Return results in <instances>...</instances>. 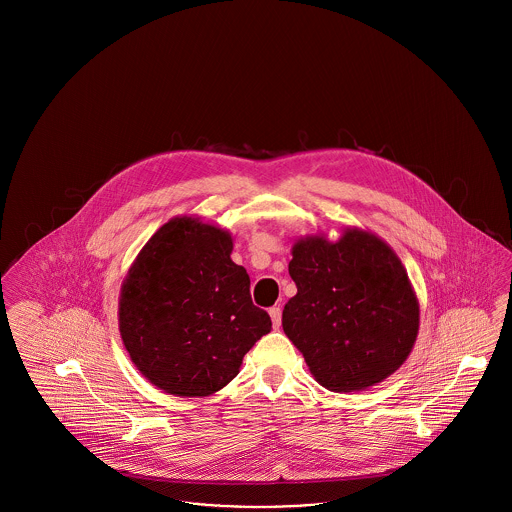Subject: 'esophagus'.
I'll return each instance as SVG.
<instances>
[{
	"instance_id": "34e87169",
	"label": "esophagus",
	"mask_w": 512,
	"mask_h": 512,
	"mask_svg": "<svg viewBox=\"0 0 512 512\" xmlns=\"http://www.w3.org/2000/svg\"><path fill=\"white\" fill-rule=\"evenodd\" d=\"M268 313H270L274 328H280V324H282V309H280V307H270Z\"/></svg>"
}]
</instances>
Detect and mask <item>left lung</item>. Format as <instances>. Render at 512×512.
<instances>
[{"instance_id": "1", "label": "left lung", "mask_w": 512, "mask_h": 512, "mask_svg": "<svg viewBox=\"0 0 512 512\" xmlns=\"http://www.w3.org/2000/svg\"><path fill=\"white\" fill-rule=\"evenodd\" d=\"M292 255L297 293L284 307L282 326L318 384L365 390L405 363L418 334V301L388 244L347 230L336 244L301 240Z\"/></svg>"}]
</instances>
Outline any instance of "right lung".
Wrapping results in <instances>:
<instances>
[{"instance_id":"right-lung-1","label":"right lung","mask_w":512,"mask_h":512,"mask_svg":"<svg viewBox=\"0 0 512 512\" xmlns=\"http://www.w3.org/2000/svg\"><path fill=\"white\" fill-rule=\"evenodd\" d=\"M232 238L197 219H172L144 245L122 284L119 328L147 380L180 397L224 388L245 353L270 332L251 301Z\"/></svg>"}]
</instances>
